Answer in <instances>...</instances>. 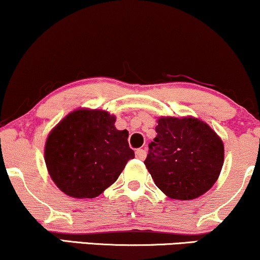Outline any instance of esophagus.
Wrapping results in <instances>:
<instances>
[{"mask_svg": "<svg viewBox=\"0 0 260 260\" xmlns=\"http://www.w3.org/2000/svg\"><path fill=\"white\" fill-rule=\"evenodd\" d=\"M146 155H147V152H146V149L140 148V149H137V151H136V157L139 158V159L143 160L146 158Z\"/></svg>", "mask_w": 260, "mask_h": 260, "instance_id": "1", "label": "esophagus"}]
</instances>
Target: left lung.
<instances>
[{
	"mask_svg": "<svg viewBox=\"0 0 260 260\" xmlns=\"http://www.w3.org/2000/svg\"><path fill=\"white\" fill-rule=\"evenodd\" d=\"M145 166L172 200L190 201L213 187L224 164V143L206 121L159 117Z\"/></svg>",
	"mask_w": 260,
	"mask_h": 260,
	"instance_id": "obj_1",
	"label": "left lung"
}]
</instances>
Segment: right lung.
Masks as SVG:
<instances>
[{
    "label": "right lung",
    "mask_w": 260,
    "mask_h": 260,
    "mask_svg": "<svg viewBox=\"0 0 260 260\" xmlns=\"http://www.w3.org/2000/svg\"><path fill=\"white\" fill-rule=\"evenodd\" d=\"M115 120L114 114L102 109L78 108L50 131L45 163L63 193L78 200L100 196L135 157L129 133L118 130Z\"/></svg>",
    "instance_id": "add662e5"
}]
</instances>
